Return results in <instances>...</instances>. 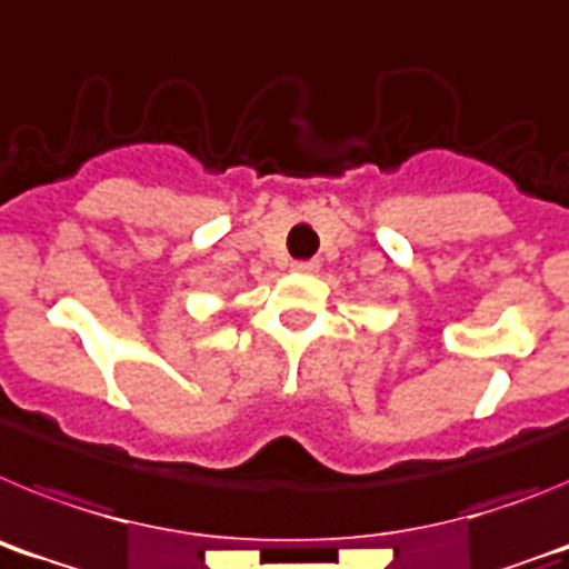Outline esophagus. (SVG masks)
I'll return each instance as SVG.
<instances>
[{"instance_id": "1", "label": "esophagus", "mask_w": 569, "mask_h": 569, "mask_svg": "<svg viewBox=\"0 0 569 569\" xmlns=\"http://www.w3.org/2000/svg\"><path fill=\"white\" fill-rule=\"evenodd\" d=\"M319 268V261H293V270H301V273H313V270Z\"/></svg>"}]
</instances>
